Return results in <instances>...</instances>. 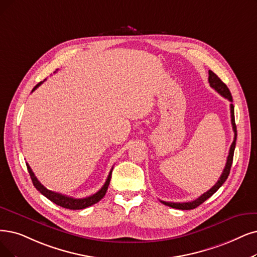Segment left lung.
<instances>
[{"label":"left lung","mask_w":257,"mask_h":257,"mask_svg":"<svg viewBox=\"0 0 257 257\" xmlns=\"http://www.w3.org/2000/svg\"><path fill=\"white\" fill-rule=\"evenodd\" d=\"M209 83H210V86L216 90L218 94H220L222 97H224L225 99H228L230 102H232V95L230 93L228 86L225 85L223 82L217 77V75H215L212 70H209ZM230 109H231V123H232V127H233V132H234V140L232 142L230 151H229L227 163H225V167L223 169V172L221 173V175H220L218 181L215 183L214 186L208 192L203 193L200 197H198L197 199H195L193 201H189V202H169V201L160 200L163 204H166V206L174 208V209H178V210H192V209H195V208H197L198 206H200V204L206 201L208 198H210L212 195L222 186L223 182L227 180L229 174H230L231 167H232L234 150H235V146H236V137H237V131H236L235 117H234V106H233L232 103L230 104Z\"/></svg>","instance_id":"left-lung-1"}]
</instances>
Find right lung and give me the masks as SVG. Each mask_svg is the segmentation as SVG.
I'll use <instances>...</instances> for the list:
<instances>
[{
    "mask_svg": "<svg viewBox=\"0 0 257 257\" xmlns=\"http://www.w3.org/2000/svg\"><path fill=\"white\" fill-rule=\"evenodd\" d=\"M45 81V80H44ZM43 83L42 82H40V83H38L33 91L35 89H37L41 84ZM27 166V170H28V173L30 175V178H32L33 180V183L35 188L42 194L44 195V196L46 198H48L50 201H53L54 203L58 204V206L62 207V208H65V209H69V210H81V209H85L87 207H90L93 206V204L97 203L98 201H100L102 198L104 197V195L107 191V188H108V184H109V181H110V177H111V171L112 169L110 170L108 176H107V179L105 181V183L103 184V187H102L96 194L94 195H90V196L88 197H85V198H73V197H69V196H66V195H63L61 193H57V192H54V191H50V190H47L43 184H41V182L37 179V177L35 176L34 172L32 171V169H30L29 164L26 163Z\"/></svg>",
    "mask_w": 257,
    "mask_h": 257,
    "instance_id": "1",
    "label": "right lung"
}]
</instances>
